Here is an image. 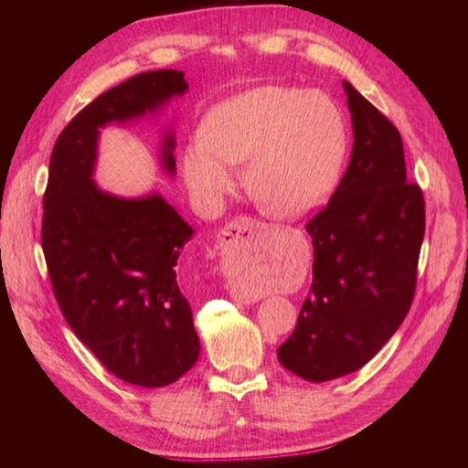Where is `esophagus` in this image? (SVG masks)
Returning <instances> with one entry per match:
<instances>
[{
	"label": "esophagus",
	"mask_w": 468,
	"mask_h": 468,
	"mask_svg": "<svg viewBox=\"0 0 468 468\" xmlns=\"http://www.w3.org/2000/svg\"><path fill=\"white\" fill-rule=\"evenodd\" d=\"M248 222H250L248 217H238V218H234V220H230L229 224H226L224 229L220 230V234H218L220 246H222V244H229V242H232L234 238H238L239 232L246 230ZM232 296H236V299L242 301V303H253V301H256V296H250V294H246V292H242V291H238V289H232Z\"/></svg>",
	"instance_id": "1"
}]
</instances>
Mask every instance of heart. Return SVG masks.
<instances>
[{
  "label": "heart",
  "mask_w": 468,
  "mask_h": 468,
  "mask_svg": "<svg viewBox=\"0 0 468 468\" xmlns=\"http://www.w3.org/2000/svg\"><path fill=\"white\" fill-rule=\"evenodd\" d=\"M342 115L328 97L299 88L263 86L208 109L201 143L183 152L189 189L217 203L232 189L229 165L246 164V187L267 215L299 218L314 210L344 160Z\"/></svg>",
  "instance_id": "1"
}]
</instances>
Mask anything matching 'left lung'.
Listing matches in <instances>:
<instances>
[{"label": "left lung", "instance_id": "8db88e82", "mask_svg": "<svg viewBox=\"0 0 468 468\" xmlns=\"http://www.w3.org/2000/svg\"><path fill=\"white\" fill-rule=\"evenodd\" d=\"M353 152L328 205L306 222L313 285L296 328L277 349L285 369L310 382L369 363L414 301L426 205L406 181L399 129L344 81Z\"/></svg>", "mask_w": 468, "mask_h": 468}]
</instances>
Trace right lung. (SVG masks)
Instances as JSON below:
<instances>
[{
    "instance_id": "add662e5",
    "label": "right lung",
    "mask_w": 468,
    "mask_h": 468,
    "mask_svg": "<svg viewBox=\"0 0 468 468\" xmlns=\"http://www.w3.org/2000/svg\"><path fill=\"white\" fill-rule=\"evenodd\" d=\"M186 74L155 69L107 90L68 122L52 148L40 242L69 328L105 369L158 388L186 375L201 344L176 265L193 229L160 195L121 199L93 183L99 129L187 91ZM174 136L164 165L176 174Z\"/></svg>"
}]
</instances>
